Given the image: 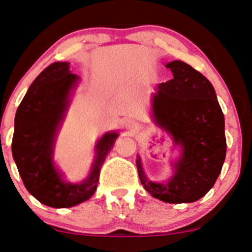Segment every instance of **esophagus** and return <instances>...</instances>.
I'll return each mask as SVG.
<instances>
[{"instance_id": "obj_1", "label": "esophagus", "mask_w": 252, "mask_h": 252, "mask_svg": "<svg viewBox=\"0 0 252 252\" xmlns=\"http://www.w3.org/2000/svg\"><path fill=\"white\" fill-rule=\"evenodd\" d=\"M136 126H137V123H136L134 120H126V129L134 130V129H136Z\"/></svg>"}]
</instances>
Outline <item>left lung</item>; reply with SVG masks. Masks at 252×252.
<instances>
[{"label": "left lung", "mask_w": 252, "mask_h": 252, "mask_svg": "<svg viewBox=\"0 0 252 252\" xmlns=\"http://www.w3.org/2000/svg\"><path fill=\"white\" fill-rule=\"evenodd\" d=\"M174 78L157 87L153 96L154 121L169 132L181 156L166 183L149 181L137 157L142 186L166 203H192L214 187L226 154L224 115L213 84L191 65L172 61L166 64Z\"/></svg>", "instance_id": "obj_1"}]
</instances>
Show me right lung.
Here are the masks:
<instances>
[{"instance_id": "add662e5", "label": "right lung", "mask_w": 252, "mask_h": 252, "mask_svg": "<svg viewBox=\"0 0 252 252\" xmlns=\"http://www.w3.org/2000/svg\"><path fill=\"white\" fill-rule=\"evenodd\" d=\"M77 81L68 62L48 65L29 87L15 115L11 151L20 176L27 190L51 208L74 207L95 193L103 162L118 137L111 131L98 139L92 171L83 182L63 181L54 165V143Z\"/></svg>"}]
</instances>
